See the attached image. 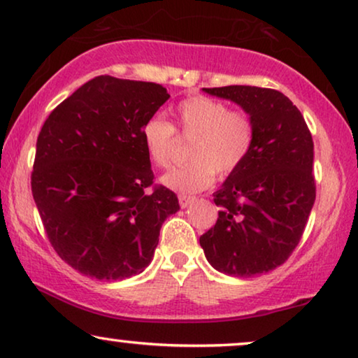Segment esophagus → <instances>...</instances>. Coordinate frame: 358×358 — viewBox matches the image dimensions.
<instances>
[{
    "instance_id": "obj_1",
    "label": "esophagus",
    "mask_w": 358,
    "mask_h": 358,
    "mask_svg": "<svg viewBox=\"0 0 358 358\" xmlns=\"http://www.w3.org/2000/svg\"><path fill=\"white\" fill-rule=\"evenodd\" d=\"M178 201H180V206H181V208H188V206L189 204H193L194 203V201H196V198H194V196H186V194H180L178 196Z\"/></svg>"
}]
</instances>
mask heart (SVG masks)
I'll use <instances>...</instances> for the list:
<instances>
[{
    "label": "heart",
    "mask_w": 358,
    "mask_h": 358,
    "mask_svg": "<svg viewBox=\"0 0 358 358\" xmlns=\"http://www.w3.org/2000/svg\"><path fill=\"white\" fill-rule=\"evenodd\" d=\"M175 122L185 138H193L188 148V164L170 169L160 183L177 193H198L219 178L235 173L250 157L256 129L251 117L230 110L220 100L194 95L173 108ZM141 138L150 162L167 167L175 149V129L167 120L154 115L143 124Z\"/></svg>",
    "instance_id": "b5f03b06"
}]
</instances>
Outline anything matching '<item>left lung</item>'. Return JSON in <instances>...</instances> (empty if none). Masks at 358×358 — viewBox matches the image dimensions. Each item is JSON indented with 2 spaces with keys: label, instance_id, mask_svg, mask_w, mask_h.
I'll list each match as a JSON object with an SVG mask.
<instances>
[{
  "label": "left lung",
  "instance_id": "1",
  "mask_svg": "<svg viewBox=\"0 0 358 358\" xmlns=\"http://www.w3.org/2000/svg\"><path fill=\"white\" fill-rule=\"evenodd\" d=\"M235 102L255 123L246 162L214 193L219 219L199 243L214 269L251 278L284 264L299 245L315 204L313 139L300 110L274 89H203Z\"/></svg>",
  "mask_w": 358,
  "mask_h": 358
}]
</instances>
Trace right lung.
Instances as JSON below:
<instances>
[{
  "instance_id": "1",
  "label": "right lung",
  "mask_w": 358,
  "mask_h": 358,
  "mask_svg": "<svg viewBox=\"0 0 358 358\" xmlns=\"http://www.w3.org/2000/svg\"><path fill=\"white\" fill-rule=\"evenodd\" d=\"M170 99L160 84L97 76L50 113L32 194L48 240L80 274L122 280L150 264L178 198L152 185L143 124Z\"/></svg>"
}]
</instances>
